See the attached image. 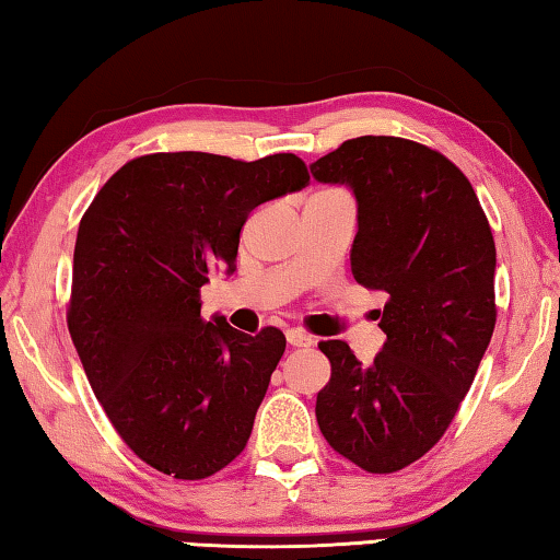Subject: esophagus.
Here are the masks:
<instances>
[{
	"instance_id": "obj_1",
	"label": "esophagus",
	"mask_w": 560,
	"mask_h": 560,
	"mask_svg": "<svg viewBox=\"0 0 560 560\" xmlns=\"http://www.w3.org/2000/svg\"><path fill=\"white\" fill-rule=\"evenodd\" d=\"M288 345L302 349V347H315V339H312L307 331L302 329H288Z\"/></svg>"
}]
</instances>
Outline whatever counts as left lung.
<instances>
[{
	"mask_svg": "<svg viewBox=\"0 0 560 560\" xmlns=\"http://www.w3.org/2000/svg\"><path fill=\"white\" fill-rule=\"evenodd\" d=\"M310 172L354 191L351 272L388 298L374 364L347 341H319L331 378L317 394V423L361 469L398 472L445 435L492 339V229L467 176L404 137L347 140Z\"/></svg>",
	"mask_w": 560,
	"mask_h": 560,
	"instance_id": "1",
	"label": "left lung"
}]
</instances>
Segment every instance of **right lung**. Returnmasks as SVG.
Listing matches in <instances>:
<instances>
[{
  "instance_id": "obj_1",
  "label": "right lung",
  "mask_w": 560,
  "mask_h": 560,
  "mask_svg": "<svg viewBox=\"0 0 560 560\" xmlns=\"http://www.w3.org/2000/svg\"><path fill=\"white\" fill-rule=\"evenodd\" d=\"M305 162L156 152L120 166L83 213L68 331L117 435L147 465L206 479L243 453L285 335L201 317L235 270L253 209L307 186Z\"/></svg>"
}]
</instances>
